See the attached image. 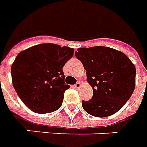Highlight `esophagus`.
<instances>
[{"label":"esophagus","mask_w":147,"mask_h":147,"mask_svg":"<svg viewBox=\"0 0 147 147\" xmlns=\"http://www.w3.org/2000/svg\"><path fill=\"white\" fill-rule=\"evenodd\" d=\"M74 86H75V88H80L81 87V83H80V82H77V83H76V84Z\"/></svg>","instance_id":"34e87169"}]
</instances>
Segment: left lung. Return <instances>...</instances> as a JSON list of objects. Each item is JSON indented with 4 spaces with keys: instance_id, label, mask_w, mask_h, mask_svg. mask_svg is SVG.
<instances>
[{
    "instance_id": "1",
    "label": "left lung",
    "mask_w": 147,
    "mask_h": 147,
    "mask_svg": "<svg viewBox=\"0 0 147 147\" xmlns=\"http://www.w3.org/2000/svg\"><path fill=\"white\" fill-rule=\"evenodd\" d=\"M75 55L87 71L93 96L82 106L92 116L109 117L120 110L135 88L136 68L124 53L107 47L78 48Z\"/></svg>"
}]
</instances>
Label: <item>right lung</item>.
I'll list each match as a JSON object with an SVG mask.
<instances>
[{"instance_id":"right-lung-1","label":"right lung","mask_w":147,"mask_h":147,"mask_svg":"<svg viewBox=\"0 0 147 147\" xmlns=\"http://www.w3.org/2000/svg\"><path fill=\"white\" fill-rule=\"evenodd\" d=\"M74 49L42 43L22 51L11 67L15 91L25 105L37 113L56 111L70 86L63 67L73 56Z\"/></svg>"}]
</instances>
